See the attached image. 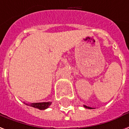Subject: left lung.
Wrapping results in <instances>:
<instances>
[{"label":"left lung","mask_w":129,"mask_h":129,"mask_svg":"<svg viewBox=\"0 0 129 129\" xmlns=\"http://www.w3.org/2000/svg\"><path fill=\"white\" fill-rule=\"evenodd\" d=\"M84 106V107H85V108H87V109H91V107H87V106H86V105H83Z\"/></svg>","instance_id":"8db88e82"}]
</instances>
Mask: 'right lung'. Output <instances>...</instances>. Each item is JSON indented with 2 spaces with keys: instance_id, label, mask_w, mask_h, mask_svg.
I'll return each instance as SVG.
<instances>
[{
  "instance_id": "add662e5",
  "label": "right lung",
  "mask_w": 129,
  "mask_h": 129,
  "mask_svg": "<svg viewBox=\"0 0 129 129\" xmlns=\"http://www.w3.org/2000/svg\"><path fill=\"white\" fill-rule=\"evenodd\" d=\"M51 102H44V103H34L26 104V105L33 107L34 108H37L40 110H44L48 108V107L51 105Z\"/></svg>"
}]
</instances>
